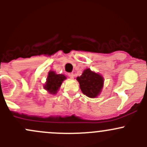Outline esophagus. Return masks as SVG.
<instances>
[{
    "label": "esophagus",
    "mask_w": 147,
    "mask_h": 147,
    "mask_svg": "<svg viewBox=\"0 0 147 147\" xmlns=\"http://www.w3.org/2000/svg\"><path fill=\"white\" fill-rule=\"evenodd\" d=\"M68 76H69L70 78H72V79H73V78H75V74H74V73H68Z\"/></svg>",
    "instance_id": "34e87169"
}]
</instances>
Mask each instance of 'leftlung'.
Instances as JSON below:
<instances>
[{"label": "left lung", "mask_w": 147, "mask_h": 147, "mask_svg": "<svg viewBox=\"0 0 147 147\" xmlns=\"http://www.w3.org/2000/svg\"><path fill=\"white\" fill-rule=\"evenodd\" d=\"M84 94L90 98H95L101 93L104 87V78L100 74L87 68L83 71L81 76L77 78Z\"/></svg>", "instance_id": "obj_1"}]
</instances>
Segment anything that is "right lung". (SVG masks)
Wrapping results in <instances>:
<instances>
[{
	"instance_id": "1",
	"label": "right lung",
	"mask_w": 147,
	"mask_h": 147,
	"mask_svg": "<svg viewBox=\"0 0 147 147\" xmlns=\"http://www.w3.org/2000/svg\"><path fill=\"white\" fill-rule=\"evenodd\" d=\"M66 79L67 77L63 74H57L55 71H50L43 86L44 89L50 94H56L60 89L62 83Z\"/></svg>"
}]
</instances>
